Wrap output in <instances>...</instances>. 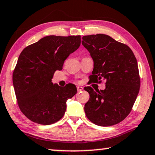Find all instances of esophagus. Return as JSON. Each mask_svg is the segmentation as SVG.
<instances>
[{
	"mask_svg": "<svg viewBox=\"0 0 155 155\" xmlns=\"http://www.w3.org/2000/svg\"><path fill=\"white\" fill-rule=\"evenodd\" d=\"M83 89H84V88H83L82 87H77V90H78V92H80V91H83Z\"/></svg>",
	"mask_w": 155,
	"mask_h": 155,
	"instance_id": "34e87169",
	"label": "esophagus"
}]
</instances>
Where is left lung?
I'll return each mask as SVG.
<instances>
[{"label":"left lung","instance_id":"1","mask_svg":"<svg viewBox=\"0 0 155 155\" xmlns=\"http://www.w3.org/2000/svg\"><path fill=\"white\" fill-rule=\"evenodd\" d=\"M82 44L94 59L92 80H105V89L95 91L86 87L89 100L84 105L88 119L107 127L121 122L129 115L140 89L137 61L130 48L108 35L97 34L82 37Z\"/></svg>","mask_w":155,"mask_h":155}]
</instances>
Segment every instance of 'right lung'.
<instances>
[{
    "mask_svg": "<svg viewBox=\"0 0 155 155\" xmlns=\"http://www.w3.org/2000/svg\"><path fill=\"white\" fill-rule=\"evenodd\" d=\"M81 37L51 35L25 47L12 75L16 101L30 120L51 125L63 117L66 102L77 93L75 85L59 87L52 82L54 73L62 69L65 59L80 46Z\"/></svg>",
    "mask_w": 155,
    "mask_h": 155,
    "instance_id": "obj_1",
    "label": "right lung"
}]
</instances>
